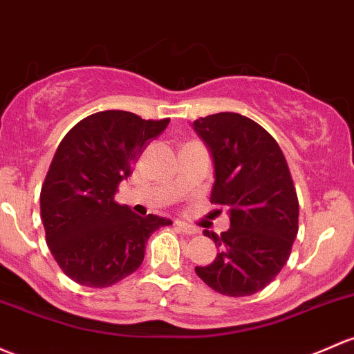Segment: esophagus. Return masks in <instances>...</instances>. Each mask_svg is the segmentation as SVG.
<instances>
[{"instance_id":"1","label":"esophagus","mask_w":354,"mask_h":354,"mask_svg":"<svg viewBox=\"0 0 354 354\" xmlns=\"http://www.w3.org/2000/svg\"><path fill=\"white\" fill-rule=\"evenodd\" d=\"M176 227L181 230L183 234H187V236H195V234H198V229L189 224H185V222H176Z\"/></svg>"}]
</instances>
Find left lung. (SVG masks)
<instances>
[{
  "instance_id": "1",
  "label": "left lung",
  "mask_w": 354,
  "mask_h": 354,
  "mask_svg": "<svg viewBox=\"0 0 354 354\" xmlns=\"http://www.w3.org/2000/svg\"><path fill=\"white\" fill-rule=\"evenodd\" d=\"M193 127L214 158L210 202L230 214V229L221 236L203 230L221 251L195 271L222 295H252L277 278L299 232L292 174L273 136L244 115L221 111Z\"/></svg>"
}]
</instances>
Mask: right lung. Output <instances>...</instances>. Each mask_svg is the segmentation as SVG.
<instances>
[{"mask_svg": "<svg viewBox=\"0 0 354 354\" xmlns=\"http://www.w3.org/2000/svg\"><path fill=\"white\" fill-rule=\"evenodd\" d=\"M169 124L124 110L93 113L59 144L40 189L46 241L59 268L76 283L105 288L144 261L147 239L169 218L139 217L115 202L122 180Z\"/></svg>", "mask_w": 354, "mask_h": 354, "instance_id": "right-lung-1", "label": "right lung"}]
</instances>
